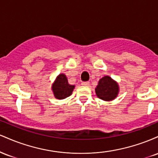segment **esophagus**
Segmentation results:
<instances>
[{"label":"esophagus","instance_id":"34e87169","mask_svg":"<svg viewBox=\"0 0 158 158\" xmlns=\"http://www.w3.org/2000/svg\"><path fill=\"white\" fill-rule=\"evenodd\" d=\"M89 85V81H83V82H81V85H83V86H88Z\"/></svg>","mask_w":158,"mask_h":158}]
</instances>
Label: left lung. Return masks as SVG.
Masks as SVG:
<instances>
[{
    "label": "left lung",
    "mask_w": 158,
    "mask_h": 158,
    "mask_svg": "<svg viewBox=\"0 0 158 158\" xmlns=\"http://www.w3.org/2000/svg\"><path fill=\"white\" fill-rule=\"evenodd\" d=\"M119 91L118 83L111 77L105 76L99 79L95 92L97 97L104 101H112L117 98Z\"/></svg>",
    "instance_id": "left-lung-1"
}]
</instances>
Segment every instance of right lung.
Listing matches in <instances>:
<instances>
[{
    "instance_id": "add662e5",
    "label": "right lung",
    "mask_w": 158,
    "mask_h": 158,
    "mask_svg": "<svg viewBox=\"0 0 158 158\" xmlns=\"http://www.w3.org/2000/svg\"><path fill=\"white\" fill-rule=\"evenodd\" d=\"M74 88L75 85L69 84L68 78L64 73L58 75L51 86L54 97L58 99H64L68 97L73 93Z\"/></svg>"
}]
</instances>
